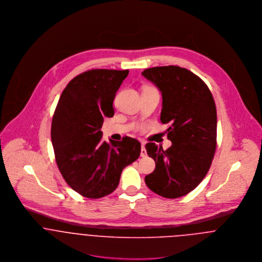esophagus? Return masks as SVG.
<instances>
[{
    "mask_svg": "<svg viewBox=\"0 0 262 262\" xmlns=\"http://www.w3.org/2000/svg\"><path fill=\"white\" fill-rule=\"evenodd\" d=\"M140 155H141V157H146V155H147L144 141H141V153H140Z\"/></svg>",
    "mask_w": 262,
    "mask_h": 262,
    "instance_id": "esophagus-1",
    "label": "esophagus"
}]
</instances>
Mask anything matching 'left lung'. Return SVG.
Listing matches in <instances>:
<instances>
[{
	"label": "left lung",
	"mask_w": 262,
	"mask_h": 262,
	"mask_svg": "<svg viewBox=\"0 0 262 262\" xmlns=\"http://www.w3.org/2000/svg\"><path fill=\"white\" fill-rule=\"evenodd\" d=\"M142 75L162 94L160 121L168 124L166 150L145 145L156 162L145 177L150 189L166 199H177L194 189L208 173L217 147V110L205 81L177 66L146 69Z\"/></svg>",
	"instance_id": "obj_1"
}]
</instances>
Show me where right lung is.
I'll return each mask as SVG.
<instances>
[{"label": "right lung", "instance_id": "obj_1", "mask_svg": "<svg viewBox=\"0 0 262 262\" xmlns=\"http://www.w3.org/2000/svg\"><path fill=\"white\" fill-rule=\"evenodd\" d=\"M128 70L96 69L74 77L63 90L52 118L51 141L57 167L67 184L89 199L110 194L125 166L138 159L141 144L125 136L104 141L105 117Z\"/></svg>", "mask_w": 262, "mask_h": 262}]
</instances>
